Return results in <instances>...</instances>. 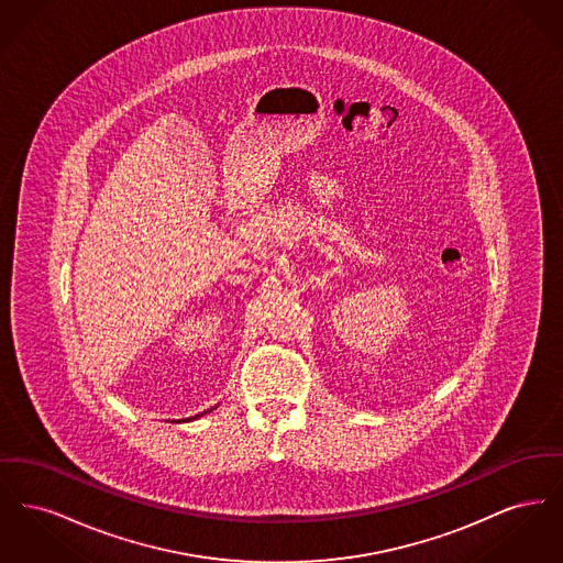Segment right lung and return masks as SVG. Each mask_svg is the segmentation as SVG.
Listing matches in <instances>:
<instances>
[{
    "label": "right lung",
    "mask_w": 563,
    "mask_h": 563,
    "mask_svg": "<svg viewBox=\"0 0 563 563\" xmlns=\"http://www.w3.org/2000/svg\"><path fill=\"white\" fill-rule=\"evenodd\" d=\"M205 413H207V411H205ZM200 416H202V413H200ZM196 418H198V416H196Z\"/></svg>",
    "instance_id": "obj_1"
}]
</instances>
